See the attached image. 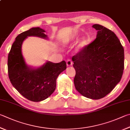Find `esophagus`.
<instances>
[{
    "instance_id": "obj_1",
    "label": "esophagus",
    "mask_w": 130,
    "mask_h": 130,
    "mask_svg": "<svg viewBox=\"0 0 130 130\" xmlns=\"http://www.w3.org/2000/svg\"><path fill=\"white\" fill-rule=\"evenodd\" d=\"M67 65L68 67H70V66H72L73 65V62L70 59H68L67 60Z\"/></svg>"
}]
</instances>
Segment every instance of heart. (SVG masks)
Listing matches in <instances>:
<instances>
[{
    "label": "heart",
    "instance_id": "1",
    "mask_svg": "<svg viewBox=\"0 0 130 130\" xmlns=\"http://www.w3.org/2000/svg\"><path fill=\"white\" fill-rule=\"evenodd\" d=\"M73 39H77V36H74L73 37ZM70 40H65L63 41V44H67L68 43V42ZM87 44V40L86 39H84L82 40L79 42V44H78V49H82V48H84V47Z\"/></svg>",
    "mask_w": 130,
    "mask_h": 130
}]
</instances>
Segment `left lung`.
I'll return each mask as SVG.
<instances>
[{
    "label": "left lung",
    "instance_id": "obj_1",
    "mask_svg": "<svg viewBox=\"0 0 130 130\" xmlns=\"http://www.w3.org/2000/svg\"><path fill=\"white\" fill-rule=\"evenodd\" d=\"M96 37L72 57L75 88L86 98L99 100L111 91L122 78L124 49L114 32L94 24Z\"/></svg>",
    "mask_w": 130,
    "mask_h": 130
}]
</instances>
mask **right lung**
I'll return each instance as SVG.
<instances>
[{"mask_svg": "<svg viewBox=\"0 0 130 130\" xmlns=\"http://www.w3.org/2000/svg\"><path fill=\"white\" fill-rule=\"evenodd\" d=\"M45 32L39 27L32 28L16 37L8 56V73L11 83L21 95L33 102L48 98L56 87L58 75L67 69L65 61L59 63L47 62L36 69L26 64L22 53L23 41L28 36L47 39Z\"/></svg>", "mask_w": 130, "mask_h": 130, "instance_id": "1", "label": "right lung"}]
</instances>
